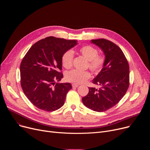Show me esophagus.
Returning <instances> with one entry per match:
<instances>
[{
  "label": "esophagus",
  "mask_w": 150,
  "mask_h": 150,
  "mask_svg": "<svg viewBox=\"0 0 150 150\" xmlns=\"http://www.w3.org/2000/svg\"><path fill=\"white\" fill-rule=\"evenodd\" d=\"M72 86L73 88H77L79 86V85L76 84V83H73V84H72Z\"/></svg>",
  "instance_id": "1"
}]
</instances>
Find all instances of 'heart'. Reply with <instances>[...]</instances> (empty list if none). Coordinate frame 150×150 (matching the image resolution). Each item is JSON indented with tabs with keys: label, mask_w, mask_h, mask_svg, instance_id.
<instances>
[{
	"label": "heart",
	"mask_w": 150,
	"mask_h": 150,
	"mask_svg": "<svg viewBox=\"0 0 150 150\" xmlns=\"http://www.w3.org/2000/svg\"><path fill=\"white\" fill-rule=\"evenodd\" d=\"M79 53L88 60L87 67L94 73H98L103 69L105 62L104 56L98 54L97 49L90 45H85L78 49ZM74 53L69 50L64 53L62 57V63L64 68L69 69L72 67L74 60ZM91 77L88 71H81L76 69L72 70L67 73L66 80L76 84L85 82Z\"/></svg>",
	"instance_id": "b5f03b06"
}]
</instances>
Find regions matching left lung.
<instances>
[{"label":"left lung","instance_id":"obj_1","mask_svg":"<svg viewBox=\"0 0 150 150\" xmlns=\"http://www.w3.org/2000/svg\"><path fill=\"white\" fill-rule=\"evenodd\" d=\"M91 42L103 50L105 62L93 80L100 88L89 87L88 94L82 100L87 108L103 112L117 104L126 94L129 85V67L122 50L113 42L104 38Z\"/></svg>","mask_w":150,"mask_h":150}]
</instances>
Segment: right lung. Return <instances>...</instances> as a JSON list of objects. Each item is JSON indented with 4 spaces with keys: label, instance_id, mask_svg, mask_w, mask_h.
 Listing matches in <instances>:
<instances>
[{
    "label": "right lung",
    "instance_id": "add662e5",
    "mask_svg": "<svg viewBox=\"0 0 150 150\" xmlns=\"http://www.w3.org/2000/svg\"><path fill=\"white\" fill-rule=\"evenodd\" d=\"M77 45L76 40L48 37L34 44L20 65L21 85L31 103L39 109L52 112L65 103L70 83H56L63 78L62 57Z\"/></svg>",
    "mask_w": 150,
    "mask_h": 150
}]
</instances>
